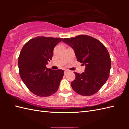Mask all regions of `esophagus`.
I'll list each match as a JSON object with an SVG mask.
<instances>
[{
    "mask_svg": "<svg viewBox=\"0 0 129 129\" xmlns=\"http://www.w3.org/2000/svg\"><path fill=\"white\" fill-rule=\"evenodd\" d=\"M68 72H69V71H68V70H65V72H64V75H67V74L68 73Z\"/></svg>",
    "mask_w": 129,
    "mask_h": 129,
    "instance_id": "esophagus-1",
    "label": "esophagus"
}]
</instances>
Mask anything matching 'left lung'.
Segmentation results:
<instances>
[{
	"label": "left lung",
	"mask_w": 129,
	"mask_h": 129,
	"mask_svg": "<svg viewBox=\"0 0 129 129\" xmlns=\"http://www.w3.org/2000/svg\"><path fill=\"white\" fill-rule=\"evenodd\" d=\"M62 42L73 49L78 61L85 66L81 74L74 72L75 79L71 83L73 89L83 96L95 94L110 74L111 61L107 49L100 41L86 35L64 38Z\"/></svg>",
	"instance_id": "left-lung-1"
}]
</instances>
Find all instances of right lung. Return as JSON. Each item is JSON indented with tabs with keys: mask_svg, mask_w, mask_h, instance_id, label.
I'll return each instance as SVG.
<instances>
[{
	"mask_svg": "<svg viewBox=\"0 0 129 129\" xmlns=\"http://www.w3.org/2000/svg\"><path fill=\"white\" fill-rule=\"evenodd\" d=\"M62 38L38 37L24 45L18 58L21 80L31 92L46 97L54 94L64 76V70L46 67L51 60L53 49Z\"/></svg>",
	"mask_w": 129,
	"mask_h": 129,
	"instance_id": "right-lung-1",
	"label": "right lung"
}]
</instances>
